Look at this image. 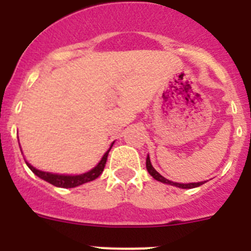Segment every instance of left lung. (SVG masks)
<instances>
[{"label":"left lung","mask_w":251,"mask_h":251,"mask_svg":"<svg viewBox=\"0 0 251 251\" xmlns=\"http://www.w3.org/2000/svg\"><path fill=\"white\" fill-rule=\"evenodd\" d=\"M146 167H147L148 172H150L151 176L153 177L154 179H157V181H159V182H163V183H168V185H172V186H176V187H179V188H194V187H197V186H201L203 182H197V183H178V182H172V181H170V179L165 178L163 176H161V175L157 172L154 168L152 167V165H151V159L150 157H147V161H146Z\"/></svg>","instance_id":"8db88e82"}]
</instances>
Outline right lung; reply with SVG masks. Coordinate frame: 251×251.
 I'll use <instances>...</instances> for the list:
<instances>
[{"mask_svg": "<svg viewBox=\"0 0 251 251\" xmlns=\"http://www.w3.org/2000/svg\"><path fill=\"white\" fill-rule=\"evenodd\" d=\"M110 148L105 152V154L103 156L101 161L99 162L98 165L95 166L93 170H90L89 172L83 175H77V176H64V175H54V174H49V172H43V171H39L36 168H34L31 165H28V168H30L32 172H34L36 176H39L40 178L45 179L46 182L51 183V185L56 186V187H63V188H72L76 187V186H80L83 183L90 182L93 179L98 178L100 176V174L103 172L104 167H105L106 158H108V153H109Z\"/></svg>", "mask_w": 251, "mask_h": 251, "instance_id": "right-lung-1", "label": "right lung"}]
</instances>
